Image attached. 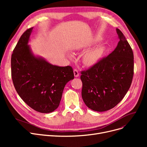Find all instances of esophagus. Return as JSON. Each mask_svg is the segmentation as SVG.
Returning a JSON list of instances; mask_svg holds the SVG:
<instances>
[{
  "label": "esophagus",
  "instance_id": "obj_1",
  "mask_svg": "<svg viewBox=\"0 0 147 147\" xmlns=\"http://www.w3.org/2000/svg\"><path fill=\"white\" fill-rule=\"evenodd\" d=\"M74 76L76 77V78H77V77H78L79 76V73L77 69H74Z\"/></svg>",
  "mask_w": 147,
  "mask_h": 147
}]
</instances>
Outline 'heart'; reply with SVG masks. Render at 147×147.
Returning a JSON list of instances; mask_svg holds the SVG:
<instances>
[{
  "mask_svg": "<svg viewBox=\"0 0 147 147\" xmlns=\"http://www.w3.org/2000/svg\"><path fill=\"white\" fill-rule=\"evenodd\" d=\"M104 51V46H99L88 52L84 54L83 57V64L87 66H91L95 64L103 55Z\"/></svg>",
  "mask_w": 147,
  "mask_h": 147,
  "instance_id": "obj_1",
  "label": "heart"
}]
</instances>
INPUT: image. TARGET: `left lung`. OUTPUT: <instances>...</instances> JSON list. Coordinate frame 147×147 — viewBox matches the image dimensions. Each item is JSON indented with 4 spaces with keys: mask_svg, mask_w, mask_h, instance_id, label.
Segmentation results:
<instances>
[{
    "mask_svg": "<svg viewBox=\"0 0 147 147\" xmlns=\"http://www.w3.org/2000/svg\"><path fill=\"white\" fill-rule=\"evenodd\" d=\"M119 42L115 49L93 66L81 72L82 96L90 109L105 111L116 106L132 83L134 53L121 31L116 28Z\"/></svg>",
    "mask_w": 147,
    "mask_h": 147,
    "instance_id": "obj_1",
    "label": "left lung"
}]
</instances>
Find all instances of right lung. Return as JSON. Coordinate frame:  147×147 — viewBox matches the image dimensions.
Listing matches in <instances>:
<instances>
[{
	"mask_svg": "<svg viewBox=\"0 0 147 147\" xmlns=\"http://www.w3.org/2000/svg\"><path fill=\"white\" fill-rule=\"evenodd\" d=\"M33 27L22 34L11 56V76L21 98L36 111L49 113L58 107L63 90L74 79L71 66L59 67L35 57L28 42Z\"/></svg>",
	"mask_w": 147,
	"mask_h": 147,
	"instance_id": "1",
	"label": "right lung"
}]
</instances>
